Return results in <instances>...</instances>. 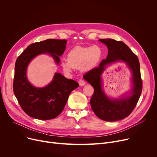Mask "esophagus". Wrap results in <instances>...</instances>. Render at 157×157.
<instances>
[{
    "instance_id": "obj_1",
    "label": "esophagus",
    "mask_w": 157,
    "mask_h": 157,
    "mask_svg": "<svg viewBox=\"0 0 157 157\" xmlns=\"http://www.w3.org/2000/svg\"><path fill=\"white\" fill-rule=\"evenodd\" d=\"M79 84L80 86H84L85 85V81L83 79H80L79 81Z\"/></svg>"
}]
</instances>
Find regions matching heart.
I'll return each instance as SVG.
<instances>
[{
  "label": "heart",
  "mask_w": 157,
  "mask_h": 157,
  "mask_svg": "<svg viewBox=\"0 0 157 157\" xmlns=\"http://www.w3.org/2000/svg\"><path fill=\"white\" fill-rule=\"evenodd\" d=\"M102 56V50L97 45L92 46H76L67 54V62L63 61L64 71L69 72L71 69L89 71L94 68Z\"/></svg>",
  "instance_id": "obj_1"
}]
</instances>
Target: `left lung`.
<instances>
[{
	"label": "left lung",
	"instance_id": "left-lung-1",
	"mask_svg": "<svg viewBox=\"0 0 157 157\" xmlns=\"http://www.w3.org/2000/svg\"><path fill=\"white\" fill-rule=\"evenodd\" d=\"M108 48V55L101 61L98 67L86 72L83 78L94 88L90 99L92 109L100 119L114 121L127 117L136 108L143 89V81L137 56L124 43L112 39H99ZM121 60L125 61L133 71V92L127 98L110 100L101 90V74L106 64Z\"/></svg>",
	"mask_w": 157,
	"mask_h": 157
}]
</instances>
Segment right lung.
<instances>
[{
  "label": "right lung",
  "instance_id": "right-lung-1",
  "mask_svg": "<svg viewBox=\"0 0 157 157\" xmlns=\"http://www.w3.org/2000/svg\"><path fill=\"white\" fill-rule=\"evenodd\" d=\"M65 39H46L29 45L17 58L15 63L13 91L21 108L29 116L39 120H51L62 113L70 93L79 86L78 82L55 73L47 86H32L26 76L27 67L41 53L50 54L57 63L65 49Z\"/></svg>",
  "mask_w": 157,
  "mask_h": 157
}]
</instances>
